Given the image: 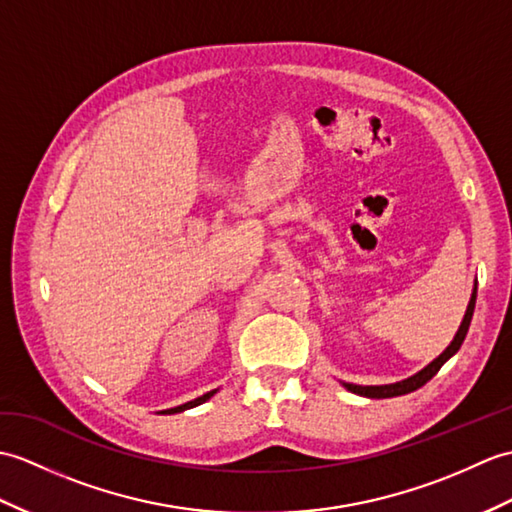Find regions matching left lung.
Returning <instances> with one entry per match:
<instances>
[{"mask_svg": "<svg viewBox=\"0 0 512 512\" xmlns=\"http://www.w3.org/2000/svg\"><path fill=\"white\" fill-rule=\"evenodd\" d=\"M473 307H475V292H473V296H471V301H469V307H467V314H465V318H462V325H460V329H458V334H456V338L451 340V344L449 347L438 355V358L430 364V366H425L421 373H417V375H412V377H408V379H403V382H397V384H388V386H355V384H344L347 386L351 392H355V395H362V397H371V399H386V397H399V395H406V392H412V390H417V388H421L423 384H427L430 382V379L441 371V366L451 358V355H454L458 349H460V344L465 342V336H467V331H469V325H471V316H473Z\"/></svg>", "mask_w": 512, "mask_h": 512, "instance_id": "8db88e82", "label": "left lung"}]
</instances>
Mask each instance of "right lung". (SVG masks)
<instances>
[{"label": "right lung", "mask_w": 512, "mask_h": 512, "mask_svg": "<svg viewBox=\"0 0 512 512\" xmlns=\"http://www.w3.org/2000/svg\"><path fill=\"white\" fill-rule=\"evenodd\" d=\"M213 395H216V390H211V392H207V395H202V397H198V399H194V401H187V403H183V406H178V408L165 410L163 414H174V412H183V410H189V408H194V406H200V403H205V401L211 399Z\"/></svg>", "instance_id": "right-lung-1"}]
</instances>
